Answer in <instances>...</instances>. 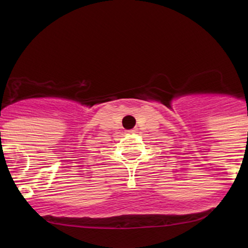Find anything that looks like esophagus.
<instances>
[{
  "label": "esophagus",
  "mask_w": 248,
  "mask_h": 248,
  "mask_svg": "<svg viewBox=\"0 0 248 248\" xmlns=\"http://www.w3.org/2000/svg\"><path fill=\"white\" fill-rule=\"evenodd\" d=\"M128 132H129V133H135V132H136V129H135V128H134V129H130V130H128Z\"/></svg>",
  "instance_id": "1"
}]
</instances>
